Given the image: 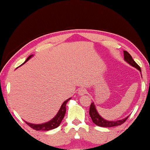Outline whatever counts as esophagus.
Segmentation results:
<instances>
[{
	"instance_id": "1",
	"label": "esophagus",
	"mask_w": 150,
	"mask_h": 150,
	"mask_svg": "<svg viewBox=\"0 0 150 150\" xmlns=\"http://www.w3.org/2000/svg\"><path fill=\"white\" fill-rule=\"evenodd\" d=\"M86 93H87V90H86V89H85L84 88H80L79 90H78V94H79V95L80 96H83Z\"/></svg>"
}]
</instances>
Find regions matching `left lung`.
Listing matches in <instances>:
<instances>
[{
    "label": "left lung",
    "instance_id": "left-lung-1",
    "mask_svg": "<svg viewBox=\"0 0 150 150\" xmlns=\"http://www.w3.org/2000/svg\"><path fill=\"white\" fill-rule=\"evenodd\" d=\"M124 60H125L126 62L129 63L131 66L135 67L136 69H137L138 70H139V71L141 72L140 67L134 62V60L132 58V56H130V54L128 53V52L124 51ZM89 114L92 118V122H93L96 125L98 126H102V127H113V126L121 125V124H123L124 122H126V120H127L128 117V116L123 120H117V121H107V120L103 119L102 117L100 116V115H99L98 113L97 112L95 105H94L93 102L90 104Z\"/></svg>",
    "mask_w": 150,
    "mask_h": 150
}]
</instances>
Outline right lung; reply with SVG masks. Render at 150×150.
Instances as JSON below:
<instances>
[{
    "instance_id": "obj_1",
    "label": "right lung",
    "mask_w": 150,
    "mask_h": 150,
    "mask_svg": "<svg viewBox=\"0 0 150 150\" xmlns=\"http://www.w3.org/2000/svg\"><path fill=\"white\" fill-rule=\"evenodd\" d=\"M31 57H32V55L29 56L28 58H27L26 61H25L23 64H24L25 62H26L27 61L31 58ZM70 99L71 98L67 99V100H65L64 102L63 103V104L62 105V106H61L60 110L58 111L57 115L53 118V119L50 120V122H46V123H44L42 124H33L28 123V122H26V123L28 124L30 128H33V129L35 130H43V131H44V130H52V129H54V128H57L58 126H59V125H60L62 119L64 117L65 113H66L67 103L68 102Z\"/></svg>"
}]
</instances>
